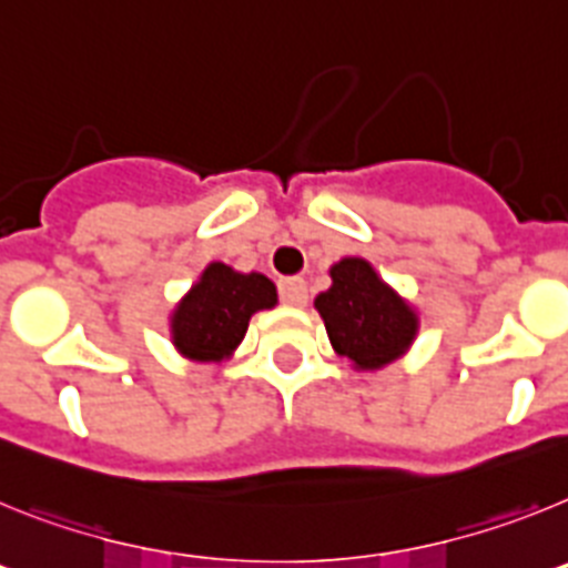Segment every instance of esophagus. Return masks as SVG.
I'll use <instances>...</instances> for the list:
<instances>
[{"instance_id":"obj_1","label":"esophagus","mask_w":568,"mask_h":568,"mask_svg":"<svg viewBox=\"0 0 568 568\" xmlns=\"http://www.w3.org/2000/svg\"><path fill=\"white\" fill-rule=\"evenodd\" d=\"M281 301L287 304V307H304L307 304V281L304 278H284L278 284Z\"/></svg>"}]
</instances>
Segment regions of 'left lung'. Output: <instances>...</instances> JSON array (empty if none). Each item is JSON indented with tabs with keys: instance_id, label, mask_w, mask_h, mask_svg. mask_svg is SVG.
<instances>
[{
	"instance_id": "left-lung-1",
	"label": "left lung",
	"mask_w": 568,
	"mask_h": 568,
	"mask_svg": "<svg viewBox=\"0 0 568 568\" xmlns=\"http://www.w3.org/2000/svg\"><path fill=\"white\" fill-rule=\"evenodd\" d=\"M333 287L315 298L329 344L355 369H381L413 346L418 315L364 258L329 267Z\"/></svg>"
}]
</instances>
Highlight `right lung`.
Segmentation results:
<instances>
[{
	"label": "right lung",
	"mask_w": 568,
	"mask_h": 568,
	"mask_svg": "<svg viewBox=\"0 0 568 568\" xmlns=\"http://www.w3.org/2000/svg\"><path fill=\"white\" fill-rule=\"evenodd\" d=\"M278 304L275 284L261 273H235L213 261L179 301L170 318L175 349L190 361H224L241 344L258 310Z\"/></svg>",
	"instance_id": "1"
}]
</instances>
